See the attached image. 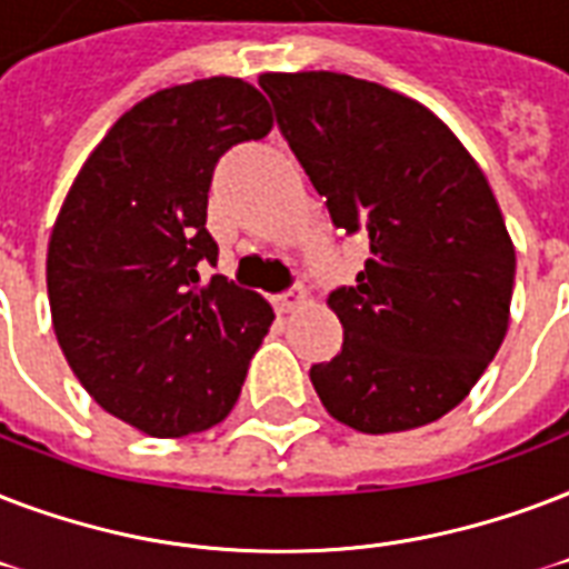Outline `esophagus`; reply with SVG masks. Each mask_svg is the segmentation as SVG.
I'll return each mask as SVG.
<instances>
[{
    "label": "esophagus",
    "mask_w": 569,
    "mask_h": 569,
    "mask_svg": "<svg viewBox=\"0 0 569 569\" xmlns=\"http://www.w3.org/2000/svg\"><path fill=\"white\" fill-rule=\"evenodd\" d=\"M276 306H279L281 315H290V311H297V308L308 306V293H306V288H293V290H288V293H284V297H279V302H276Z\"/></svg>",
    "instance_id": "34e87169"
}]
</instances>
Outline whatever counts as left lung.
Instances as JSON below:
<instances>
[{
	"mask_svg": "<svg viewBox=\"0 0 569 569\" xmlns=\"http://www.w3.org/2000/svg\"><path fill=\"white\" fill-rule=\"evenodd\" d=\"M258 82L335 228L371 240L353 288L326 299L345 345L311 368L317 398L359 433L430 425L466 400L510 323L517 249L481 166L427 106L368 79Z\"/></svg>",
	"mask_w": 569,
	"mask_h": 569,
	"instance_id": "obj_1",
	"label": "left lung"
}]
</instances>
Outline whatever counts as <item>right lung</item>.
I'll use <instances>...</instances> for the list:
<instances>
[{"label":"right lung","mask_w":569,"mask_h":569,"mask_svg":"<svg viewBox=\"0 0 569 569\" xmlns=\"http://www.w3.org/2000/svg\"><path fill=\"white\" fill-rule=\"evenodd\" d=\"M272 130L237 77L162 88L127 109L79 169L47 249L52 329L82 389L148 436L210 430L234 409L272 308L224 276L207 192L231 144Z\"/></svg>","instance_id":"right-lung-1"}]
</instances>
